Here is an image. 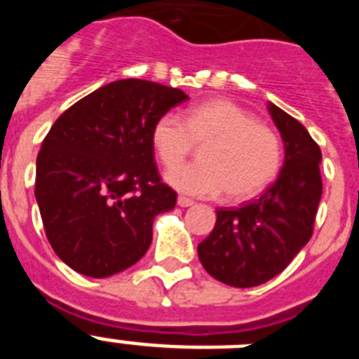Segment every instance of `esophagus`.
Instances as JSON below:
<instances>
[{
	"mask_svg": "<svg viewBox=\"0 0 359 359\" xmlns=\"http://www.w3.org/2000/svg\"><path fill=\"white\" fill-rule=\"evenodd\" d=\"M177 205L183 208H187V207H192V205H194V201L189 198H185V196H180V198H177Z\"/></svg>",
	"mask_w": 359,
	"mask_h": 359,
	"instance_id": "obj_1",
	"label": "esophagus"
}]
</instances>
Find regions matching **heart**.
I'll return each instance as SVG.
<instances>
[{
	"mask_svg": "<svg viewBox=\"0 0 359 359\" xmlns=\"http://www.w3.org/2000/svg\"><path fill=\"white\" fill-rule=\"evenodd\" d=\"M151 144L165 167L181 163L194 144L203 145L201 164L165 172L172 189L198 198L223 190L230 201L253 198L273 182L282 165L277 133L224 98L190 107L185 122L174 115L160 116L152 126Z\"/></svg>",
	"mask_w": 359,
	"mask_h": 359,
	"instance_id": "1",
	"label": "heart"
}]
</instances>
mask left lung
I'll return each mask as SVG.
<instances>
[{
    "mask_svg": "<svg viewBox=\"0 0 359 359\" xmlns=\"http://www.w3.org/2000/svg\"><path fill=\"white\" fill-rule=\"evenodd\" d=\"M284 142L277 182L241 208L215 210L210 236L198 244L203 268L233 287L264 284L286 269L313 236L322 198V152L302 123L268 102Z\"/></svg>",
    "mask_w": 359,
    "mask_h": 359,
    "instance_id": "1",
    "label": "left lung"
}]
</instances>
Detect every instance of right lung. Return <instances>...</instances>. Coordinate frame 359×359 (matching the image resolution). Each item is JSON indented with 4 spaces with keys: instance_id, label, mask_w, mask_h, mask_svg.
I'll list each match as a JSON object with an SVG mask.
<instances>
[{
    "instance_id": "right-lung-1",
    "label": "right lung",
    "mask_w": 359,
    "mask_h": 359,
    "mask_svg": "<svg viewBox=\"0 0 359 359\" xmlns=\"http://www.w3.org/2000/svg\"><path fill=\"white\" fill-rule=\"evenodd\" d=\"M185 100L176 88L122 79L55 120L37 154L36 199L53 252L69 268L104 278L145 255L154 217L176 205L154 163L152 126Z\"/></svg>"
}]
</instances>
